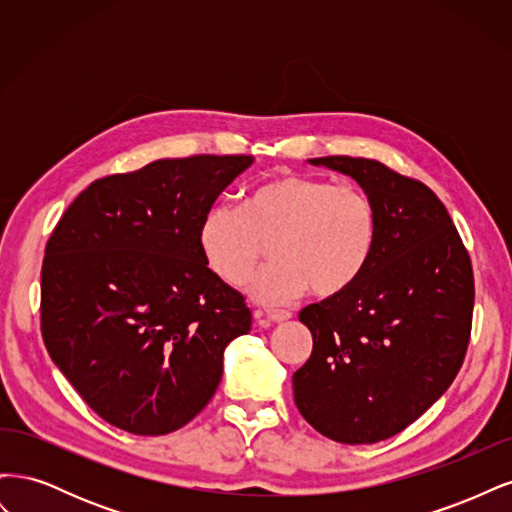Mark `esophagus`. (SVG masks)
<instances>
[{
    "instance_id": "esophagus-1",
    "label": "esophagus",
    "mask_w": 512,
    "mask_h": 512,
    "mask_svg": "<svg viewBox=\"0 0 512 512\" xmlns=\"http://www.w3.org/2000/svg\"><path fill=\"white\" fill-rule=\"evenodd\" d=\"M265 316L271 320V322H286L292 318L290 312H286V309H267Z\"/></svg>"
}]
</instances>
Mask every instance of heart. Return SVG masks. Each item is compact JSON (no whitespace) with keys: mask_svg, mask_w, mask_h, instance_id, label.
Segmentation results:
<instances>
[{"mask_svg":"<svg viewBox=\"0 0 512 512\" xmlns=\"http://www.w3.org/2000/svg\"><path fill=\"white\" fill-rule=\"evenodd\" d=\"M378 218L354 185L280 175L247 194L243 211L215 205L198 224V250L230 286L250 280L265 245L275 258L250 284L252 299L286 305L312 286L316 297L344 294L365 273Z\"/></svg>","mask_w":512,"mask_h":512,"instance_id":"heart-1","label":"heart"}]
</instances>
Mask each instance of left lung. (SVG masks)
Listing matches in <instances>:
<instances>
[{
  "label": "left lung",
  "mask_w": 512,
  "mask_h": 512,
  "mask_svg": "<svg viewBox=\"0 0 512 512\" xmlns=\"http://www.w3.org/2000/svg\"><path fill=\"white\" fill-rule=\"evenodd\" d=\"M352 177L376 209V247L350 290L301 309L314 348L294 404L322 436L374 444L414 423L451 386L472 331L474 273L440 198L378 160H309Z\"/></svg>",
  "instance_id": "8db88e82"
}]
</instances>
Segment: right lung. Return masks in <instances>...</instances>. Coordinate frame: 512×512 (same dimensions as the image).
I'll use <instances>...</instances> for the list:
<instances>
[{
  "mask_svg": "<svg viewBox=\"0 0 512 512\" xmlns=\"http://www.w3.org/2000/svg\"><path fill=\"white\" fill-rule=\"evenodd\" d=\"M252 156L158 160L89 185L46 243L44 346L85 404L123 431L190 423L252 327L243 294L198 250V224Z\"/></svg>",
  "mask_w": 512,
  "mask_h": 512,
  "instance_id": "right-lung-1",
  "label": "right lung"
}]
</instances>
